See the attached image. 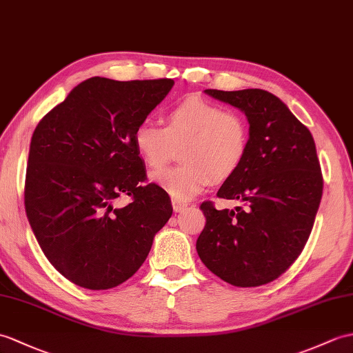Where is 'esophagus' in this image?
Masks as SVG:
<instances>
[{
  "instance_id": "obj_1",
  "label": "esophagus",
  "mask_w": 353,
  "mask_h": 353,
  "mask_svg": "<svg viewBox=\"0 0 353 353\" xmlns=\"http://www.w3.org/2000/svg\"><path fill=\"white\" fill-rule=\"evenodd\" d=\"M186 208H188V204H186V203L173 200V210L176 212V214H177V212H183Z\"/></svg>"
}]
</instances>
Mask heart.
I'll return each mask as SVG.
<instances>
[{
    "instance_id": "obj_1",
    "label": "heart",
    "mask_w": 353,
    "mask_h": 353,
    "mask_svg": "<svg viewBox=\"0 0 353 353\" xmlns=\"http://www.w3.org/2000/svg\"><path fill=\"white\" fill-rule=\"evenodd\" d=\"M134 145L152 170L171 159L174 147L180 165L153 174L174 200L188 201L215 180L233 176L247 157L250 126L241 112L199 96L180 101L165 114V126L144 120L134 130Z\"/></svg>"
}]
</instances>
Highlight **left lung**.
I'll return each mask as SVG.
<instances>
[{
  "label": "left lung",
  "mask_w": 353,
  "mask_h": 353,
  "mask_svg": "<svg viewBox=\"0 0 353 353\" xmlns=\"http://www.w3.org/2000/svg\"><path fill=\"white\" fill-rule=\"evenodd\" d=\"M204 92L245 112L250 145L241 167L216 194L241 200L243 208L218 210L212 201L201 203L206 225L196 252L221 280L257 288L284 274L308 241L323 191L316 144L272 93L260 88Z\"/></svg>",
  "instance_id": "left-lung-1"
}]
</instances>
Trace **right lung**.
<instances>
[{
    "label": "right lung",
    "instance_id": "add662e5",
    "mask_svg": "<svg viewBox=\"0 0 353 353\" xmlns=\"http://www.w3.org/2000/svg\"><path fill=\"white\" fill-rule=\"evenodd\" d=\"M173 79L83 81L39 121L31 137L26 212L46 259L79 288L108 290L144 263L173 208L145 182L134 145L138 123ZM131 203L115 206L119 196Z\"/></svg>",
    "mask_w": 353,
    "mask_h": 353
}]
</instances>
